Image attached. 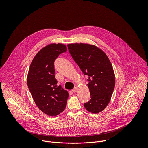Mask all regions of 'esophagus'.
Segmentation results:
<instances>
[{
  "label": "esophagus",
  "mask_w": 148,
  "mask_h": 148,
  "mask_svg": "<svg viewBox=\"0 0 148 148\" xmlns=\"http://www.w3.org/2000/svg\"><path fill=\"white\" fill-rule=\"evenodd\" d=\"M77 90H78V88H77V87H75V88H74L72 91H73V92H74V93H75V92H76L77 91Z\"/></svg>",
  "instance_id": "esophagus-1"
}]
</instances>
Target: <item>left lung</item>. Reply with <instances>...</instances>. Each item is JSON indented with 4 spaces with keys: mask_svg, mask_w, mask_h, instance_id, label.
<instances>
[{
    "mask_svg": "<svg viewBox=\"0 0 148 148\" xmlns=\"http://www.w3.org/2000/svg\"><path fill=\"white\" fill-rule=\"evenodd\" d=\"M69 51L84 75H88L91 99L84 103L86 109L94 114L103 111L109 103L115 84L111 63L105 53L94 45L74 43Z\"/></svg>",
    "mask_w": 148,
    "mask_h": 148,
    "instance_id": "1",
    "label": "left lung"
}]
</instances>
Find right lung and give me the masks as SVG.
<instances>
[{"label": "right lung", "instance_id": "right-lung-1", "mask_svg": "<svg viewBox=\"0 0 148 148\" xmlns=\"http://www.w3.org/2000/svg\"><path fill=\"white\" fill-rule=\"evenodd\" d=\"M67 51L63 44H50L41 49L30 64L27 83L34 102L45 114L54 116L64 110L69 94L55 78L54 61Z\"/></svg>", "mask_w": 148, "mask_h": 148}]
</instances>
